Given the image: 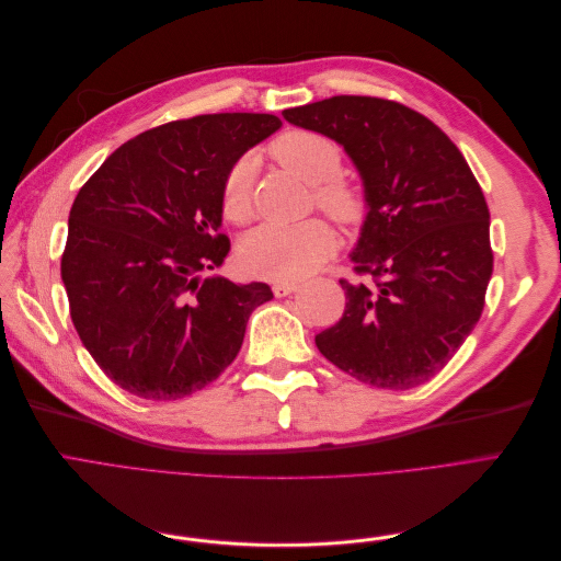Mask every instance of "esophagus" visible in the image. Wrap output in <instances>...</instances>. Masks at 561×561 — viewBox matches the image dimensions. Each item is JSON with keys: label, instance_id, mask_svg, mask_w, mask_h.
<instances>
[{"label": "esophagus", "instance_id": "esophagus-1", "mask_svg": "<svg viewBox=\"0 0 561 561\" xmlns=\"http://www.w3.org/2000/svg\"><path fill=\"white\" fill-rule=\"evenodd\" d=\"M299 290V283H293V280H276L274 283V295L276 297H287Z\"/></svg>", "mask_w": 561, "mask_h": 561}]
</instances>
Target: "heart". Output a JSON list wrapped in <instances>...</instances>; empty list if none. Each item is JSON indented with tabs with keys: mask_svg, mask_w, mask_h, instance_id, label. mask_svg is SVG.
I'll return each instance as SVG.
<instances>
[{
	"mask_svg": "<svg viewBox=\"0 0 561 561\" xmlns=\"http://www.w3.org/2000/svg\"><path fill=\"white\" fill-rule=\"evenodd\" d=\"M271 154L301 180L313 184L316 206L336 225L353 227L365 215V196L353 182L339 178L342 151L313 130H285L271 142ZM222 213L233 225L252 215V161L233 163L222 186ZM334 250V231L320 217L297 225H262L245 236L241 262L254 276L297 280L309 276Z\"/></svg>",
	"mask_w": 561,
	"mask_h": 561,
	"instance_id": "b5f03b06",
	"label": "heart"
}]
</instances>
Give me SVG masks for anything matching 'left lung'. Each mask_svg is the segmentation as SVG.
Segmentation results:
<instances>
[{"label":"left lung","mask_w":561,"mask_h":561,"mask_svg":"<svg viewBox=\"0 0 561 561\" xmlns=\"http://www.w3.org/2000/svg\"><path fill=\"white\" fill-rule=\"evenodd\" d=\"M285 122L346 149L365 184L367 217L342 278L346 311L316 346L377 388L431 381L478 325L494 271L489 208L458 147L396 100L332 95Z\"/></svg>","instance_id":"left-lung-1"}]
</instances>
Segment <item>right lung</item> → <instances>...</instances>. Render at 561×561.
Segmentation results:
<instances>
[{
	"label": "right lung",
	"mask_w": 561,
	"mask_h": 561,
	"mask_svg": "<svg viewBox=\"0 0 561 561\" xmlns=\"http://www.w3.org/2000/svg\"><path fill=\"white\" fill-rule=\"evenodd\" d=\"M280 128L274 114H198L135 135L81 186L60 276L81 344L135 398L180 400L241 351L266 283L236 285L222 266L225 178Z\"/></svg>",
	"instance_id": "right-lung-1"
}]
</instances>
